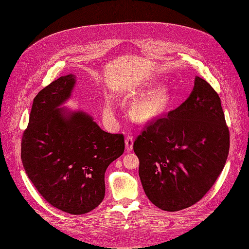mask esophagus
I'll return each instance as SVG.
<instances>
[{
	"instance_id": "obj_1",
	"label": "esophagus",
	"mask_w": 249,
	"mask_h": 249,
	"mask_svg": "<svg viewBox=\"0 0 249 249\" xmlns=\"http://www.w3.org/2000/svg\"><path fill=\"white\" fill-rule=\"evenodd\" d=\"M133 142H134V137L131 136V135H127L125 138V149L127 152H131L133 149Z\"/></svg>"
}]
</instances>
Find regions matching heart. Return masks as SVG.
<instances>
[{"instance_id": "1", "label": "heart", "mask_w": 249, "mask_h": 249, "mask_svg": "<svg viewBox=\"0 0 249 249\" xmlns=\"http://www.w3.org/2000/svg\"><path fill=\"white\" fill-rule=\"evenodd\" d=\"M166 93L164 91H156L135 103L131 112L135 119L140 120V122H145V120H149L159 115L166 107ZM106 108L109 114H111L113 110H114L111 101L107 102Z\"/></svg>"}]
</instances>
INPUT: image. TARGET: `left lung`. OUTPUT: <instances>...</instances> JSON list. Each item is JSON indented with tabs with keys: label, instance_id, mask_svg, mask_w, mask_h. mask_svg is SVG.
I'll return each mask as SVG.
<instances>
[{
	"label": "left lung",
	"instance_id": "1",
	"mask_svg": "<svg viewBox=\"0 0 249 249\" xmlns=\"http://www.w3.org/2000/svg\"><path fill=\"white\" fill-rule=\"evenodd\" d=\"M139 177L148 199L168 212L199 201L221 173L230 131L219 95L196 77L189 97L156 117L134 141Z\"/></svg>",
	"mask_w": 249,
	"mask_h": 249
}]
</instances>
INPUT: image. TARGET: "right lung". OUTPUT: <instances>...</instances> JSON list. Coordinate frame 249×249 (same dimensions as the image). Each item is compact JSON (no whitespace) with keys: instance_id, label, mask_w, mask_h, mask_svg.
<instances>
[{"instance_id":"right-lung-1","label":"right lung","mask_w":249,"mask_h":249,"mask_svg":"<svg viewBox=\"0 0 249 249\" xmlns=\"http://www.w3.org/2000/svg\"><path fill=\"white\" fill-rule=\"evenodd\" d=\"M73 74L60 77L38 92L21 138V162L28 178L51 206L86 214L105 196V172L124 152L123 134L103 131L86 113L65 114Z\"/></svg>"}]
</instances>
